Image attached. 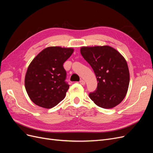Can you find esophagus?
I'll return each instance as SVG.
<instances>
[{"mask_svg":"<svg viewBox=\"0 0 153 153\" xmlns=\"http://www.w3.org/2000/svg\"><path fill=\"white\" fill-rule=\"evenodd\" d=\"M80 84L81 85H85V82L84 80H81L80 81Z\"/></svg>","mask_w":153,"mask_h":153,"instance_id":"esophagus-1","label":"esophagus"}]
</instances>
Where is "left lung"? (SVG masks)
Here are the masks:
<instances>
[{"label":"left lung","instance_id":"left-lung-1","mask_svg":"<svg viewBox=\"0 0 153 153\" xmlns=\"http://www.w3.org/2000/svg\"><path fill=\"white\" fill-rule=\"evenodd\" d=\"M80 53L93 69L97 89L89 94L90 98L100 107L112 108L126 95L129 72L126 61L117 50L110 46L83 47Z\"/></svg>","mask_w":153,"mask_h":153}]
</instances>
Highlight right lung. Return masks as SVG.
I'll list each match as a JSON object with an SVG mask.
<instances>
[{
	"instance_id": "right-lung-1",
	"label": "right lung",
	"mask_w": 153,
	"mask_h": 153,
	"mask_svg": "<svg viewBox=\"0 0 153 153\" xmlns=\"http://www.w3.org/2000/svg\"><path fill=\"white\" fill-rule=\"evenodd\" d=\"M74 51L71 48L50 47L32 60L27 68L25 87L31 101L45 108L56 106L65 98L69 85L63 64Z\"/></svg>"
}]
</instances>
